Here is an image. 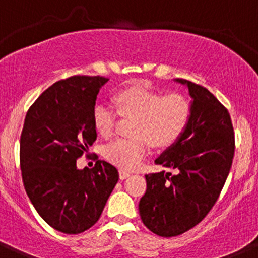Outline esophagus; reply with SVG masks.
Returning <instances> with one entry per match:
<instances>
[{
	"label": "esophagus",
	"instance_id": "esophagus-1",
	"mask_svg": "<svg viewBox=\"0 0 258 258\" xmlns=\"http://www.w3.org/2000/svg\"><path fill=\"white\" fill-rule=\"evenodd\" d=\"M118 175H120V179H126L129 175H131V172H127V170L120 169L118 170Z\"/></svg>",
	"mask_w": 258,
	"mask_h": 258
}]
</instances>
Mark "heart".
Masks as SVG:
<instances>
[{
	"instance_id": "1",
	"label": "heart",
	"mask_w": 258,
	"mask_h": 258,
	"mask_svg": "<svg viewBox=\"0 0 258 258\" xmlns=\"http://www.w3.org/2000/svg\"><path fill=\"white\" fill-rule=\"evenodd\" d=\"M117 113L133 117L136 138H117L104 146V156L121 169L133 170L145 159L149 145L166 149L174 145L187 129L191 118V103L178 93L163 95L149 89L132 86L113 97ZM117 113L109 104L99 103L93 109V125L98 134L109 137L113 133Z\"/></svg>"
}]
</instances>
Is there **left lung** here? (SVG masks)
<instances>
[{
	"instance_id": "8db88e82",
	"label": "left lung",
	"mask_w": 258,
	"mask_h": 258,
	"mask_svg": "<svg viewBox=\"0 0 258 258\" xmlns=\"http://www.w3.org/2000/svg\"><path fill=\"white\" fill-rule=\"evenodd\" d=\"M191 118L187 129L155 163L175 170L146 174L141 220L164 238L181 235L202 222L216 204L231 168L235 140L230 113L208 89L183 79Z\"/></svg>"
}]
</instances>
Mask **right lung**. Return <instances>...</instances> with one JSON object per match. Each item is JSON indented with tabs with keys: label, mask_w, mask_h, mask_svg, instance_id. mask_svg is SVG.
Here are the masks:
<instances>
[{
	"label": "right lung",
	"mask_w": 258,
	"mask_h": 258,
	"mask_svg": "<svg viewBox=\"0 0 258 258\" xmlns=\"http://www.w3.org/2000/svg\"><path fill=\"white\" fill-rule=\"evenodd\" d=\"M102 76L56 81L29 107L20 136L24 188L42 220L64 234H80L99 220L118 181L115 166L98 160L77 169L76 160L97 140L93 109Z\"/></svg>",
	"instance_id": "right-lung-1"
}]
</instances>
